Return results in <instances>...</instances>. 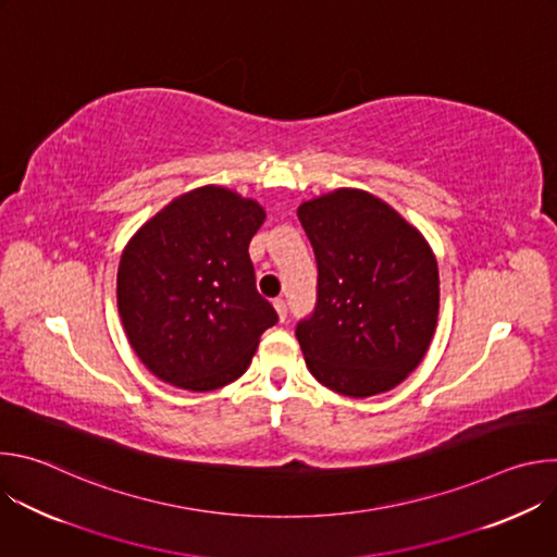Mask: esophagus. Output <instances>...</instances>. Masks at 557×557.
I'll use <instances>...</instances> for the list:
<instances>
[{
    "label": "esophagus",
    "mask_w": 557,
    "mask_h": 557,
    "mask_svg": "<svg viewBox=\"0 0 557 557\" xmlns=\"http://www.w3.org/2000/svg\"><path fill=\"white\" fill-rule=\"evenodd\" d=\"M273 306H275V310H277V314H280V322H284L286 320V314H288V306H286V301L284 299H275L273 301Z\"/></svg>",
    "instance_id": "esophagus-1"
}]
</instances>
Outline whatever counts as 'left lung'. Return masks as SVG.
Segmentation results:
<instances>
[{"mask_svg":"<svg viewBox=\"0 0 557 557\" xmlns=\"http://www.w3.org/2000/svg\"><path fill=\"white\" fill-rule=\"evenodd\" d=\"M317 260V304L295 335L326 387L372 396L425 357L438 320V267L425 237L389 205L337 189L297 209Z\"/></svg>","mask_w":557,"mask_h":557,"instance_id":"obj_1","label":"left lung"}]
</instances>
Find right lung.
<instances>
[{
    "label": "right lung",
    "mask_w": 557,
    "mask_h": 557,
    "mask_svg": "<svg viewBox=\"0 0 557 557\" xmlns=\"http://www.w3.org/2000/svg\"><path fill=\"white\" fill-rule=\"evenodd\" d=\"M267 213L207 185L178 196L127 243L119 314L138 359L158 379L209 392L243 376L277 312L256 288L251 237Z\"/></svg>",
    "instance_id": "obj_1"
}]
</instances>
